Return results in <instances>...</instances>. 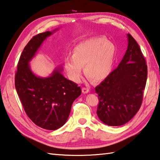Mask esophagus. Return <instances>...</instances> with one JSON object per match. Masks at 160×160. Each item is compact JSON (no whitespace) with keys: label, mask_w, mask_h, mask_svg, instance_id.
Returning a JSON list of instances; mask_svg holds the SVG:
<instances>
[{"label":"esophagus","mask_w":160,"mask_h":160,"mask_svg":"<svg viewBox=\"0 0 160 160\" xmlns=\"http://www.w3.org/2000/svg\"><path fill=\"white\" fill-rule=\"evenodd\" d=\"M82 92L83 94H87V93L89 92V89L88 88H83L82 89Z\"/></svg>","instance_id":"esophagus-1"}]
</instances>
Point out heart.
I'll return each mask as SVG.
<instances>
[{
    "label": "heart",
    "mask_w": 160,
    "mask_h": 160,
    "mask_svg": "<svg viewBox=\"0 0 160 160\" xmlns=\"http://www.w3.org/2000/svg\"><path fill=\"white\" fill-rule=\"evenodd\" d=\"M115 45L104 37H94L75 46L72 55L66 58L64 67L75 82L82 79V67L89 79L99 82L108 76L116 57Z\"/></svg>",
    "instance_id": "1"
}]
</instances>
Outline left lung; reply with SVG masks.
<instances>
[{
	"label": "left lung",
	"instance_id": "left-lung-1",
	"mask_svg": "<svg viewBox=\"0 0 160 160\" xmlns=\"http://www.w3.org/2000/svg\"><path fill=\"white\" fill-rule=\"evenodd\" d=\"M128 47L121 62L96 87L97 115L108 126H121L140 109L148 77V66L139 45L127 34Z\"/></svg>",
	"mask_w": 160,
	"mask_h": 160
}]
</instances>
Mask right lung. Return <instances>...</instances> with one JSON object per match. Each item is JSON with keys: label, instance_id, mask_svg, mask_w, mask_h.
I'll return each instance as SVG.
<instances>
[{"label": "right lung", "instance_id": "obj_1", "mask_svg": "<svg viewBox=\"0 0 160 160\" xmlns=\"http://www.w3.org/2000/svg\"><path fill=\"white\" fill-rule=\"evenodd\" d=\"M55 31L32 38L20 56L14 78L17 94L28 117L48 130H56L66 123L72 103L81 94L80 87L63 77L62 67L55 68L48 78L38 77L31 70L29 62Z\"/></svg>", "mask_w": 160, "mask_h": 160}]
</instances>
